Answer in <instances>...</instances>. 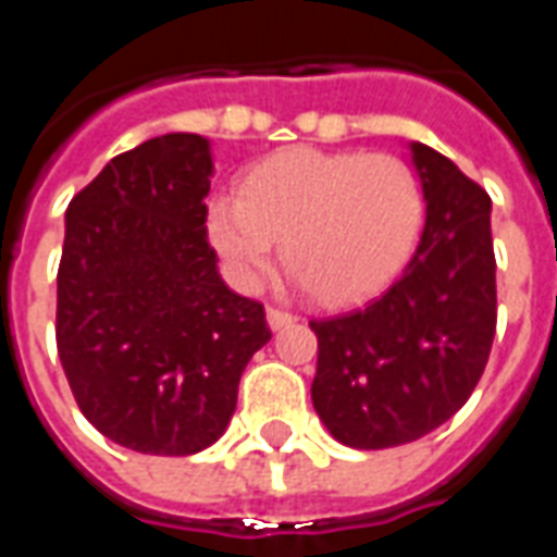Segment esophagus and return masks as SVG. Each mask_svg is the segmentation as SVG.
Wrapping results in <instances>:
<instances>
[{
  "mask_svg": "<svg viewBox=\"0 0 557 557\" xmlns=\"http://www.w3.org/2000/svg\"><path fill=\"white\" fill-rule=\"evenodd\" d=\"M268 327L271 331H280V327H289L295 325V315L289 310H280V307H268Z\"/></svg>",
  "mask_w": 557,
  "mask_h": 557,
  "instance_id": "1",
  "label": "esophagus"
}]
</instances>
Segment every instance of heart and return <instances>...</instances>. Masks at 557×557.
Instances as JSON below:
<instances>
[{
  "label": "heart",
  "instance_id": "heart-1",
  "mask_svg": "<svg viewBox=\"0 0 557 557\" xmlns=\"http://www.w3.org/2000/svg\"><path fill=\"white\" fill-rule=\"evenodd\" d=\"M423 223L414 170L394 154L286 148L208 199L206 232L230 277L259 289L283 262L315 301L351 304L406 265Z\"/></svg>",
  "mask_w": 557,
  "mask_h": 557
}]
</instances>
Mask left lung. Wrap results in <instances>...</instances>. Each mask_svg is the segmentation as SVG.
<instances>
[{
  "label": "left lung",
  "instance_id": "1",
  "mask_svg": "<svg viewBox=\"0 0 557 557\" xmlns=\"http://www.w3.org/2000/svg\"><path fill=\"white\" fill-rule=\"evenodd\" d=\"M409 148L426 202L418 250L379 298L310 322L313 409L358 450L418 442L454 418L495 337L492 199L435 148Z\"/></svg>",
  "mask_w": 557,
  "mask_h": 557
}]
</instances>
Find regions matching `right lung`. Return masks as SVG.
Listing matches in <instances>:
<instances>
[{
    "label": "right lung",
    "instance_id": "1",
    "mask_svg": "<svg viewBox=\"0 0 557 557\" xmlns=\"http://www.w3.org/2000/svg\"><path fill=\"white\" fill-rule=\"evenodd\" d=\"M199 134L113 158L67 206L55 346L79 411L137 454L190 456L230 426L244 367L271 339L262 304L220 280Z\"/></svg>",
    "mask_w": 557,
    "mask_h": 557
}]
</instances>
